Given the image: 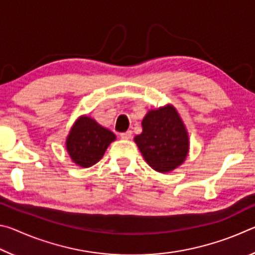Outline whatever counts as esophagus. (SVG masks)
I'll return each instance as SVG.
<instances>
[{"instance_id":"obj_1","label":"esophagus","mask_w":255,"mask_h":255,"mask_svg":"<svg viewBox=\"0 0 255 255\" xmlns=\"http://www.w3.org/2000/svg\"><path fill=\"white\" fill-rule=\"evenodd\" d=\"M131 136H132V131L131 130H127V131L120 133V137H122L123 139H130Z\"/></svg>"}]
</instances>
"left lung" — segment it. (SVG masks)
Instances as JSON below:
<instances>
[{
  "mask_svg": "<svg viewBox=\"0 0 255 255\" xmlns=\"http://www.w3.org/2000/svg\"><path fill=\"white\" fill-rule=\"evenodd\" d=\"M141 126L143 132L135 137V143L150 167L166 173L184 162L189 152L188 132L173 107L148 111Z\"/></svg>",
  "mask_w": 255,
  "mask_h": 255,
  "instance_id": "left-lung-1",
  "label": "left lung"
}]
</instances>
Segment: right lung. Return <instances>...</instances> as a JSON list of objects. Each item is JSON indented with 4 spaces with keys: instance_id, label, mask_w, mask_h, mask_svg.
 <instances>
[{
    "instance_id": "add662e5",
    "label": "right lung",
    "mask_w": 255,
    "mask_h": 255,
    "mask_svg": "<svg viewBox=\"0 0 255 255\" xmlns=\"http://www.w3.org/2000/svg\"><path fill=\"white\" fill-rule=\"evenodd\" d=\"M115 139V133L94 119L81 117L71 129L66 148L73 162L82 167H90L100 161Z\"/></svg>"
}]
</instances>
